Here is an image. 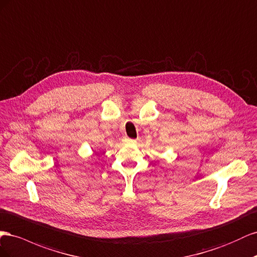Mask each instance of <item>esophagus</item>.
<instances>
[{
	"label": "esophagus",
	"instance_id": "esophagus-1",
	"mask_svg": "<svg viewBox=\"0 0 257 257\" xmlns=\"http://www.w3.org/2000/svg\"><path fill=\"white\" fill-rule=\"evenodd\" d=\"M124 142H126V143H135L136 140H134V139H130V138H124Z\"/></svg>",
	"mask_w": 257,
	"mask_h": 257
}]
</instances>
